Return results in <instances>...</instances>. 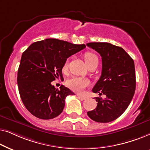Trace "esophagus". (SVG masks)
I'll use <instances>...</instances> for the list:
<instances>
[{"instance_id":"esophagus-1","label":"esophagus","mask_w":150,"mask_h":150,"mask_svg":"<svg viewBox=\"0 0 150 150\" xmlns=\"http://www.w3.org/2000/svg\"><path fill=\"white\" fill-rule=\"evenodd\" d=\"M77 96L80 98V99L82 100H86V99H87V97H86V96L79 95V94H77Z\"/></svg>"}]
</instances>
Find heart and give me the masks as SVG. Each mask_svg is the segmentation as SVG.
<instances>
[{
	"mask_svg": "<svg viewBox=\"0 0 150 150\" xmlns=\"http://www.w3.org/2000/svg\"><path fill=\"white\" fill-rule=\"evenodd\" d=\"M84 59H85V63L87 65L90 63H93L96 60H98V57L93 53L87 52L84 55ZM68 67V61H65L64 64L63 65V70L66 71ZM90 82L88 79L82 77H72L66 82V85L67 87L72 90L75 92L78 93H81L86 87L89 85Z\"/></svg>",
	"mask_w": 150,
	"mask_h": 150,
	"instance_id": "1",
	"label": "heart"
}]
</instances>
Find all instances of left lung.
I'll list each match as a JSON object with an SVG mask.
<instances>
[{"label":"left lung","mask_w":150,"mask_h":150,"mask_svg":"<svg viewBox=\"0 0 150 150\" xmlns=\"http://www.w3.org/2000/svg\"><path fill=\"white\" fill-rule=\"evenodd\" d=\"M87 46L102 57V74L92 91L106 96L104 100L95 98L97 107L87 115L96 122H110L124 113L134 94V61L122 48L109 43L91 42Z\"/></svg>","instance_id":"obj_1"}]
</instances>
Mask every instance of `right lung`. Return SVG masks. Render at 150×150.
I'll return each mask as SVG.
<instances>
[{
	"instance_id": "obj_1",
	"label": "right lung",
	"mask_w": 150,
	"mask_h": 150,
	"mask_svg": "<svg viewBox=\"0 0 150 150\" xmlns=\"http://www.w3.org/2000/svg\"><path fill=\"white\" fill-rule=\"evenodd\" d=\"M85 47L50 38L34 42L22 53L18 71V90L24 105L33 115L50 120L62 112L65 98L74 93L63 85L56 89L51 82L63 79L65 61Z\"/></svg>"
}]
</instances>
